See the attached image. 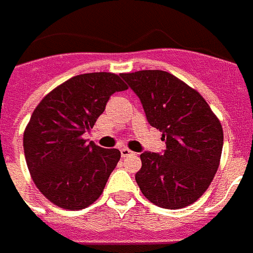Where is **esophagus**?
I'll use <instances>...</instances> for the list:
<instances>
[{"label": "esophagus", "instance_id": "esophagus-1", "mask_svg": "<svg viewBox=\"0 0 253 253\" xmlns=\"http://www.w3.org/2000/svg\"><path fill=\"white\" fill-rule=\"evenodd\" d=\"M120 151H121V157H123V158H125V157H129V155L133 154V152L130 151V150H128V148H121Z\"/></svg>", "mask_w": 253, "mask_h": 253}]
</instances>
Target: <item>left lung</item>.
Wrapping results in <instances>:
<instances>
[{"label":"left lung","mask_w":253,"mask_h":253,"mask_svg":"<svg viewBox=\"0 0 253 253\" xmlns=\"http://www.w3.org/2000/svg\"><path fill=\"white\" fill-rule=\"evenodd\" d=\"M137 95L151 126L162 132L164 152L144 151L135 178L141 193L164 209L195 203L215 175L221 123L198 91L165 71L121 73Z\"/></svg>","instance_id":"1"}]
</instances>
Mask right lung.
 Returning <instances> with one entry per match:
<instances>
[{
  "instance_id": "1",
  "label": "right lung",
  "mask_w": 253,
  "mask_h": 253,
  "mask_svg": "<svg viewBox=\"0 0 253 253\" xmlns=\"http://www.w3.org/2000/svg\"><path fill=\"white\" fill-rule=\"evenodd\" d=\"M128 87L118 75L95 72L66 80L44 96L24 130L23 147L38 189L66 210L88 207L99 198L121 152L87 143L83 135L109 98Z\"/></svg>"
}]
</instances>
